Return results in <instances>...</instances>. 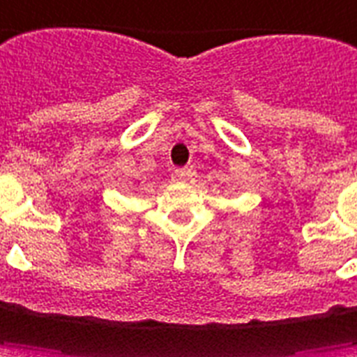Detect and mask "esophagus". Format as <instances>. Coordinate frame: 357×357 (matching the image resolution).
I'll return each instance as SVG.
<instances>
[{"mask_svg":"<svg viewBox=\"0 0 357 357\" xmlns=\"http://www.w3.org/2000/svg\"><path fill=\"white\" fill-rule=\"evenodd\" d=\"M173 174L176 181H186L190 176V169H174Z\"/></svg>","mask_w":357,"mask_h":357,"instance_id":"1","label":"esophagus"}]
</instances>
